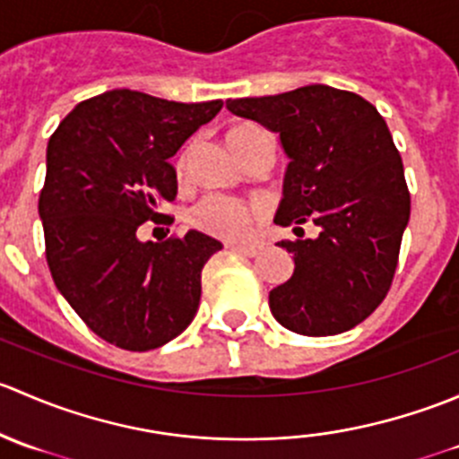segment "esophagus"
I'll return each instance as SVG.
<instances>
[{"label":"esophagus","mask_w":459,"mask_h":459,"mask_svg":"<svg viewBox=\"0 0 459 459\" xmlns=\"http://www.w3.org/2000/svg\"><path fill=\"white\" fill-rule=\"evenodd\" d=\"M230 251L235 253H242V255L247 257H255L259 251H262V247H257V244H230Z\"/></svg>","instance_id":"1"}]
</instances>
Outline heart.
<instances>
[{"instance_id":"heart-1","label":"heart","mask_w":459,"mask_h":459,"mask_svg":"<svg viewBox=\"0 0 459 459\" xmlns=\"http://www.w3.org/2000/svg\"><path fill=\"white\" fill-rule=\"evenodd\" d=\"M264 137H266V133H264L262 128L253 126V124H239V126L229 131L230 146H233V151L238 152L239 157L247 155L259 140H264ZM182 164L184 161H179V169H182ZM188 221H191L197 230L212 235V238L239 239L251 230L253 208L248 206L247 202L238 200V197L212 193V195L202 197V200L191 208Z\"/></svg>"}]
</instances>
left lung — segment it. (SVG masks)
<instances>
[{
    "label": "left lung",
    "mask_w": 459,
    "mask_h": 459,
    "mask_svg": "<svg viewBox=\"0 0 459 459\" xmlns=\"http://www.w3.org/2000/svg\"><path fill=\"white\" fill-rule=\"evenodd\" d=\"M226 108L277 133L290 160L275 224L319 226L316 239L280 242L295 271L268 293L273 317L299 335L351 331L386 298L411 217L386 122L364 97L324 84Z\"/></svg>",
    "instance_id": "8db88e82"
}]
</instances>
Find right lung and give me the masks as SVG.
Returning <instances> with one entry per match:
<instances>
[{
    "instance_id": "1",
    "label": "right lung",
    "mask_w": 459,
    "mask_h": 459,
    "mask_svg": "<svg viewBox=\"0 0 459 459\" xmlns=\"http://www.w3.org/2000/svg\"><path fill=\"white\" fill-rule=\"evenodd\" d=\"M221 100L182 104L115 88L80 101L50 135L39 195L46 262L59 293L101 340L151 351L195 317L202 268L221 248L200 230L142 242L178 195L170 157Z\"/></svg>"
}]
</instances>
